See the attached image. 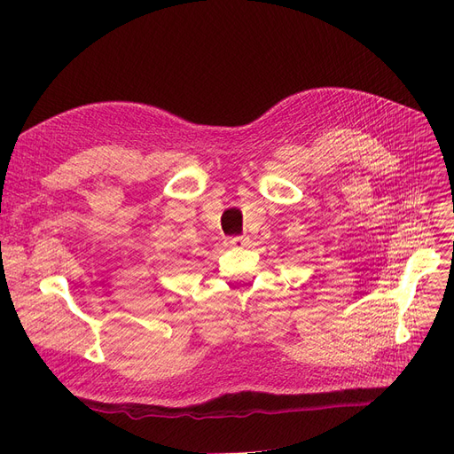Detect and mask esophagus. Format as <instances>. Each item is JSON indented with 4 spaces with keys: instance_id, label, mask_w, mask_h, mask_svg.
Listing matches in <instances>:
<instances>
[{
    "instance_id": "34e87169",
    "label": "esophagus",
    "mask_w": 454,
    "mask_h": 454,
    "mask_svg": "<svg viewBox=\"0 0 454 454\" xmlns=\"http://www.w3.org/2000/svg\"><path fill=\"white\" fill-rule=\"evenodd\" d=\"M247 243H248V239H247V237H241V235H237V237H228V239H226V245H228V247H231V248L245 247Z\"/></svg>"
}]
</instances>
